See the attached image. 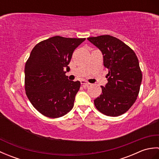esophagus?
<instances>
[{
  "mask_svg": "<svg viewBox=\"0 0 159 159\" xmlns=\"http://www.w3.org/2000/svg\"><path fill=\"white\" fill-rule=\"evenodd\" d=\"M80 83H81V85L83 86H85V87H88L89 85V83H87V81H85V80H80Z\"/></svg>",
  "mask_w": 159,
  "mask_h": 159,
  "instance_id": "esophagus-1",
  "label": "esophagus"
}]
</instances>
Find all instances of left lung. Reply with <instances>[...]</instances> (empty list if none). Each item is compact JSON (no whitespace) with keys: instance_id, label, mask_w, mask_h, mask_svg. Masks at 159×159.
I'll list each match as a JSON object with an SVG mask.
<instances>
[{"instance_id":"1","label":"left lung","mask_w":159,"mask_h":159,"mask_svg":"<svg viewBox=\"0 0 159 159\" xmlns=\"http://www.w3.org/2000/svg\"><path fill=\"white\" fill-rule=\"evenodd\" d=\"M87 39L102 53L104 66L109 70L108 83L94 100L100 112L117 117L126 113L135 102L139 92L142 74L135 53L121 40L109 35Z\"/></svg>"}]
</instances>
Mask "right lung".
<instances>
[{"label": "right lung", "mask_w": 159, "mask_h": 159, "mask_svg": "<svg viewBox=\"0 0 159 159\" xmlns=\"http://www.w3.org/2000/svg\"><path fill=\"white\" fill-rule=\"evenodd\" d=\"M85 38L55 36L35 45L25 68L26 94L40 113L50 118L65 116L74 107L80 83L66 76L73 52Z\"/></svg>", "instance_id": "obj_1"}]
</instances>
